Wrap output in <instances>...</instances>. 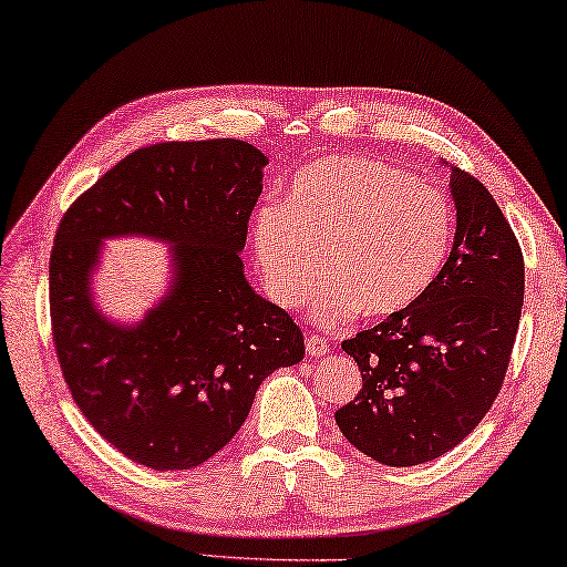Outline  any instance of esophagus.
<instances>
[{
	"instance_id": "1",
	"label": "esophagus",
	"mask_w": 567,
	"mask_h": 567,
	"mask_svg": "<svg viewBox=\"0 0 567 567\" xmlns=\"http://www.w3.org/2000/svg\"><path fill=\"white\" fill-rule=\"evenodd\" d=\"M307 352H309V357H327L329 354V342L319 334H309L307 337Z\"/></svg>"
}]
</instances>
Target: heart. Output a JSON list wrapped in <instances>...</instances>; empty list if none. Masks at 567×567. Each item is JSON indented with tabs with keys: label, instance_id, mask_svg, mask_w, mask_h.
Returning <instances> with one entry per match:
<instances>
[{
	"label": "heart",
	"instance_id": "obj_1",
	"mask_svg": "<svg viewBox=\"0 0 567 567\" xmlns=\"http://www.w3.org/2000/svg\"><path fill=\"white\" fill-rule=\"evenodd\" d=\"M456 213L443 189L395 164L327 156L291 179L286 207L254 217V248L281 307L311 296V317L334 327L364 311L390 319L413 309L439 281L454 246Z\"/></svg>",
	"mask_w": 567,
	"mask_h": 567
}]
</instances>
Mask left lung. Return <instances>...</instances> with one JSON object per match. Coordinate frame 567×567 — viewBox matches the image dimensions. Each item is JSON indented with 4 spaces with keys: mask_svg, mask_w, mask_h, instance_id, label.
I'll return each mask as SVG.
<instances>
[{
    "mask_svg": "<svg viewBox=\"0 0 567 567\" xmlns=\"http://www.w3.org/2000/svg\"><path fill=\"white\" fill-rule=\"evenodd\" d=\"M451 195L456 235L439 281L413 309L342 342L362 390L334 421L385 466L458 446L499 395L517 339L525 260L515 233L474 174L451 167Z\"/></svg>",
    "mask_w": 567,
    "mask_h": 567,
    "instance_id": "8db88e82",
    "label": "left lung"
}]
</instances>
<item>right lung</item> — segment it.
Segmentation results:
<instances>
[{
  "label": "right lung",
  "instance_id": "add662e5",
  "mask_svg": "<svg viewBox=\"0 0 567 567\" xmlns=\"http://www.w3.org/2000/svg\"><path fill=\"white\" fill-rule=\"evenodd\" d=\"M268 159L240 138L136 150L68 207L50 256L52 342L89 423L154 472L215 456L278 368L303 360V334L246 281L240 250ZM150 234L174 245L165 299L134 328L94 309L102 240Z\"/></svg>",
  "mask_w": 567,
  "mask_h": 567
}]
</instances>
